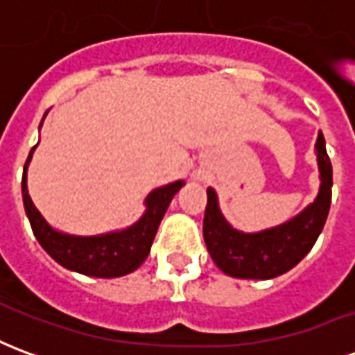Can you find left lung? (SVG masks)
<instances>
[{"label":"left lung","instance_id":"left-lung-1","mask_svg":"<svg viewBox=\"0 0 355 355\" xmlns=\"http://www.w3.org/2000/svg\"><path fill=\"white\" fill-rule=\"evenodd\" d=\"M315 157L320 171V192L315 200L274 228L261 232L234 228L218 207L216 192L207 188L203 239L211 259L224 274L239 279H272L289 272L310 253L327 220L333 188V167L321 131L315 140Z\"/></svg>","mask_w":355,"mask_h":355}]
</instances>
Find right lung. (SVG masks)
I'll use <instances>...</instances> for the list:
<instances>
[{"instance_id":"add662e5","label":"right lung","mask_w":355,"mask_h":355,"mask_svg":"<svg viewBox=\"0 0 355 355\" xmlns=\"http://www.w3.org/2000/svg\"><path fill=\"white\" fill-rule=\"evenodd\" d=\"M35 146L30 150V155L24 163L22 200H24L28 220L32 224V230L40 245L60 266L78 274L93 275V277H121V275L135 272L150 254V247H152L163 215L169 207L171 200L175 198V193L184 186V180H177V182L152 190L144 200V205H146L144 215L123 230L98 234V236H73V234H64L53 228L37 211L28 193V165L32 162Z\"/></svg>"}]
</instances>
